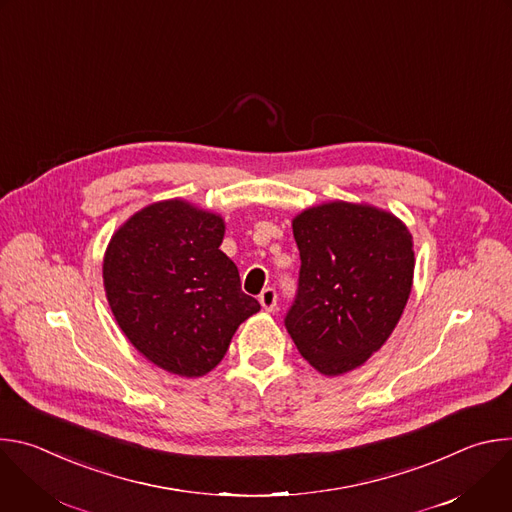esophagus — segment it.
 <instances>
[{
	"instance_id": "obj_1",
	"label": "esophagus",
	"mask_w": 512,
	"mask_h": 512,
	"mask_svg": "<svg viewBox=\"0 0 512 512\" xmlns=\"http://www.w3.org/2000/svg\"><path fill=\"white\" fill-rule=\"evenodd\" d=\"M259 302L265 312H273L277 308V291L273 287H265L259 296Z\"/></svg>"
}]
</instances>
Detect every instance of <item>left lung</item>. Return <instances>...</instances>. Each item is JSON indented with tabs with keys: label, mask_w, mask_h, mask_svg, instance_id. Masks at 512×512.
Masks as SVG:
<instances>
[{
	"label": "left lung",
	"mask_w": 512,
	"mask_h": 512,
	"mask_svg": "<svg viewBox=\"0 0 512 512\" xmlns=\"http://www.w3.org/2000/svg\"><path fill=\"white\" fill-rule=\"evenodd\" d=\"M300 279L285 328L328 377L367 362L395 330L413 285V241L391 212L328 202L294 218Z\"/></svg>",
	"instance_id": "8db88e82"
}]
</instances>
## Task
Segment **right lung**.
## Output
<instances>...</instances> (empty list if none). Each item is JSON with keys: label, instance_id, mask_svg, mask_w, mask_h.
<instances>
[{"label": "right lung", "instance_id": "1", "mask_svg": "<svg viewBox=\"0 0 512 512\" xmlns=\"http://www.w3.org/2000/svg\"><path fill=\"white\" fill-rule=\"evenodd\" d=\"M223 237L221 216L176 198L135 212L105 251L103 283L119 328L168 373L212 371L237 328L261 310L218 249Z\"/></svg>", "mask_w": 512, "mask_h": 512}]
</instances>
